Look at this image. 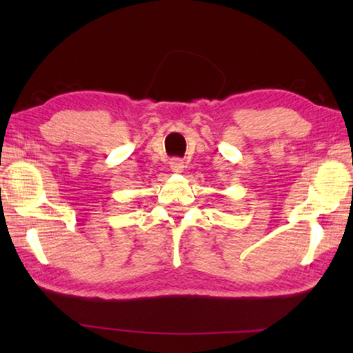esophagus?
Masks as SVG:
<instances>
[{
  "label": "esophagus",
  "mask_w": 353,
  "mask_h": 353,
  "mask_svg": "<svg viewBox=\"0 0 353 353\" xmlns=\"http://www.w3.org/2000/svg\"><path fill=\"white\" fill-rule=\"evenodd\" d=\"M170 168H171L172 172H182L183 168H185V165H183L181 159H172L170 162Z\"/></svg>",
  "instance_id": "esophagus-1"
}]
</instances>
